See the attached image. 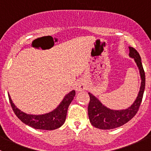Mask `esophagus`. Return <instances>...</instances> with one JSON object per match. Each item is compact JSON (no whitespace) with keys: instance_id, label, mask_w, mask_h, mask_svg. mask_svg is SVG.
Segmentation results:
<instances>
[{"instance_id":"34e87169","label":"esophagus","mask_w":151,"mask_h":151,"mask_svg":"<svg viewBox=\"0 0 151 151\" xmlns=\"http://www.w3.org/2000/svg\"><path fill=\"white\" fill-rule=\"evenodd\" d=\"M86 88V85H85V83L83 80H79L75 84V90L77 92H80V91H84Z\"/></svg>"}]
</instances>
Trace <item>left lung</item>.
<instances>
[{
	"instance_id": "obj_1",
	"label": "left lung",
	"mask_w": 151,
	"mask_h": 151,
	"mask_svg": "<svg viewBox=\"0 0 151 151\" xmlns=\"http://www.w3.org/2000/svg\"><path fill=\"white\" fill-rule=\"evenodd\" d=\"M129 57L134 58L140 74L141 85L137 97L133 104L127 109L115 110L106 107L95 96L88 93L90 96V102L88 108V117L91 124L97 129L106 130L123 126L134 118L140 106L145 86V75L139 54L133 47H129Z\"/></svg>"
}]
</instances>
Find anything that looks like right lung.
Masks as SVG:
<instances>
[{
  "label": "right lung",
  "instance_id": "add662e5",
  "mask_svg": "<svg viewBox=\"0 0 151 151\" xmlns=\"http://www.w3.org/2000/svg\"><path fill=\"white\" fill-rule=\"evenodd\" d=\"M8 96L14 112L22 123L36 129L54 130L60 128L66 121L67 110L75 96V91L73 90L66 94L55 109L43 115H30L22 112L14 104L9 93H8Z\"/></svg>",
  "mask_w": 151,
  "mask_h": 151
}]
</instances>
